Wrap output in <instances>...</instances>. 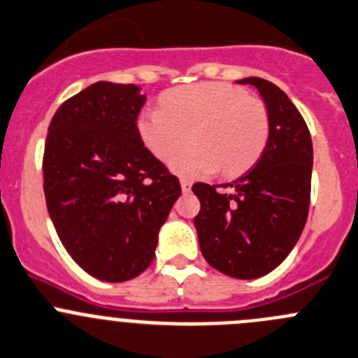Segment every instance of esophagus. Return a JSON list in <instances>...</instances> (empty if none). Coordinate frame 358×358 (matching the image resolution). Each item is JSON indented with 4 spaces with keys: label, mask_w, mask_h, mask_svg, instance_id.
<instances>
[{
    "label": "esophagus",
    "mask_w": 358,
    "mask_h": 358,
    "mask_svg": "<svg viewBox=\"0 0 358 358\" xmlns=\"http://www.w3.org/2000/svg\"><path fill=\"white\" fill-rule=\"evenodd\" d=\"M181 188L182 192L188 193L189 189H192V181H188V179H181Z\"/></svg>",
    "instance_id": "34e87169"
}]
</instances>
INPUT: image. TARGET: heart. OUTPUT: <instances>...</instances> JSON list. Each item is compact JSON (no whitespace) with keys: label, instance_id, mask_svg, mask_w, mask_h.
I'll list each match as a JSON object with an SVG mask.
<instances>
[{"label":"heart","instance_id":"1","mask_svg":"<svg viewBox=\"0 0 358 358\" xmlns=\"http://www.w3.org/2000/svg\"><path fill=\"white\" fill-rule=\"evenodd\" d=\"M145 148L186 177H209L221 169L237 176L253 165L268 138L265 105L227 83L176 87L162 96V108H145L137 119Z\"/></svg>","mask_w":358,"mask_h":358}]
</instances>
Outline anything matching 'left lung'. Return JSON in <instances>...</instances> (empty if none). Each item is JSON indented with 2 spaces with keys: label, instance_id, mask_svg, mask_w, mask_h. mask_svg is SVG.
<instances>
[{
  "label": "left lung",
  "instance_id": "8db88e82",
  "mask_svg": "<svg viewBox=\"0 0 358 358\" xmlns=\"http://www.w3.org/2000/svg\"><path fill=\"white\" fill-rule=\"evenodd\" d=\"M251 84L264 98L268 138L253 169L217 186L196 182L195 216L200 251L210 267L237 279L274 271L297 244L311 199L313 142L308 124L285 91L260 77Z\"/></svg>",
  "mask_w": 358,
  "mask_h": 358
}]
</instances>
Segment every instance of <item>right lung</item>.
<instances>
[{
	"instance_id": "1",
	"label": "right lung",
	"mask_w": 358,
	"mask_h": 358,
	"mask_svg": "<svg viewBox=\"0 0 358 358\" xmlns=\"http://www.w3.org/2000/svg\"><path fill=\"white\" fill-rule=\"evenodd\" d=\"M145 94L94 83L68 98L49 124L43 192L61 243L87 274L121 283L155 258L158 232L181 185L137 130Z\"/></svg>"
}]
</instances>
